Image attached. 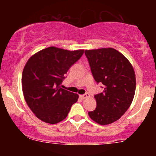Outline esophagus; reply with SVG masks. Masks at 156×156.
Wrapping results in <instances>:
<instances>
[{
	"instance_id": "esophagus-1",
	"label": "esophagus",
	"mask_w": 156,
	"mask_h": 156,
	"mask_svg": "<svg viewBox=\"0 0 156 156\" xmlns=\"http://www.w3.org/2000/svg\"><path fill=\"white\" fill-rule=\"evenodd\" d=\"M89 94L88 93H87V94H81V95H80V98H81V99H87V98H89Z\"/></svg>"
}]
</instances>
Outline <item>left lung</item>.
I'll return each mask as SVG.
<instances>
[{"mask_svg": "<svg viewBox=\"0 0 156 156\" xmlns=\"http://www.w3.org/2000/svg\"><path fill=\"white\" fill-rule=\"evenodd\" d=\"M85 54L95 81L105 86L103 92L94 95L97 107L89 116L99 125H109L118 120L133 101L136 85L133 67L112 48L86 50Z\"/></svg>", "mask_w": 156, "mask_h": 156, "instance_id": "obj_1", "label": "left lung"}]
</instances>
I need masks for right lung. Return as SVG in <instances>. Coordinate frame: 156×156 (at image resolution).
<instances>
[{"label":"right lung","mask_w":156,"mask_h":156,"mask_svg":"<svg viewBox=\"0 0 156 156\" xmlns=\"http://www.w3.org/2000/svg\"><path fill=\"white\" fill-rule=\"evenodd\" d=\"M84 50L49 47L31 55L22 75L25 101L40 120L56 124L64 120L78 94L60 87L64 75L82 56Z\"/></svg>","instance_id":"1"}]
</instances>
